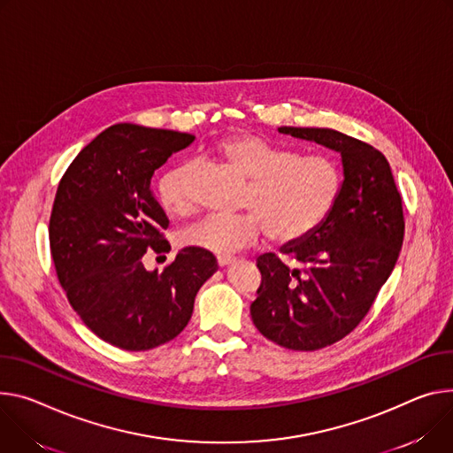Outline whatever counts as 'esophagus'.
<instances>
[{
  "label": "esophagus",
  "mask_w": 453,
  "mask_h": 453,
  "mask_svg": "<svg viewBox=\"0 0 453 453\" xmlns=\"http://www.w3.org/2000/svg\"><path fill=\"white\" fill-rule=\"evenodd\" d=\"M234 262H236V258H233V257H219V258H217V264H219L220 267L231 265V264H234Z\"/></svg>",
  "instance_id": "obj_1"
}]
</instances>
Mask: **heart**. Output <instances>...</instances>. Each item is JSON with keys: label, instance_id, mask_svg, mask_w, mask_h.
<instances>
[{"label": "heart", "instance_id": "heart-1", "mask_svg": "<svg viewBox=\"0 0 453 453\" xmlns=\"http://www.w3.org/2000/svg\"><path fill=\"white\" fill-rule=\"evenodd\" d=\"M217 153L242 177L250 179L236 217H210L180 234L186 248L229 257L265 234L289 243L312 233L333 210L340 193L336 164L319 155L300 157L295 150L273 144L251 134L231 135L219 142ZM191 164L182 162L164 172L157 198L164 211L186 217L195 202L189 186Z\"/></svg>", "mask_w": 453, "mask_h": 453}]
</instances>
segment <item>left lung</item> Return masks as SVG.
<instances>
[{
  "mask_svg": "<svg viewBox=\"0 0 453 453\" xmlns=\"http://www.w3.org/2000/svg\"><path fill=\"white\" fill-rule=\"evenodd\" d=\"M280 134L340 153V193L307 236L257 258L262 283L251 303L258 331L280 347L318 350L345 338L372 307L395 267L404 219L401 195L381 151L331 128L281 127Z\"/></svg>",
  "mask_w": 453,
  "mask_h": 453,
  "instance_id": "1",
  "label": "left lung"
}]
</instances>
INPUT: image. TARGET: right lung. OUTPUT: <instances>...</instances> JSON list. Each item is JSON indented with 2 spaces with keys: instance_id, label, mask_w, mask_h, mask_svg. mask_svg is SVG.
<instances>
[{
  "instance_id": "obj_1",
  "label": "right lung",
  "mask_w": 453,
  "mask_h": 453,
  "mask_svg": "<svg viewBox=\"0 0 453 453\" xmlns=\"http://www.w3.org/2000/svg\"><path fill=\"white\" fill-rule=\"evenodd\" d=\"M193 141L120 122L79 151L58 186L49 234L59 283L90 331L119 349L150 350L177 338L219 269L211 253L193 248L164 271L142 264L150 250L170 251L151 177Z\"/></svg>"
}]
</instances>
